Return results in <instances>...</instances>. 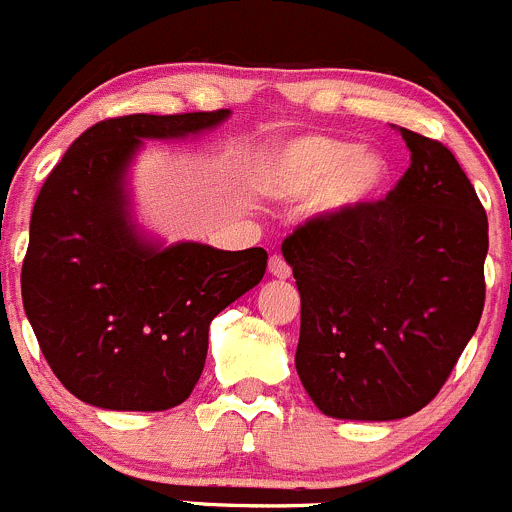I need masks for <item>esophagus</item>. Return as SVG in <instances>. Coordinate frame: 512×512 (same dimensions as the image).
<instances>
[{
    "label": "esophagus",
    "mask_w": 512,
    "mask_h": 512,
    "mask_svg": "<svg viewBox=\"0 0 512 512\" xmlns=\"http://www.w3.org/2000/svg\"><path fill=\"white\" fill-rule=\"evenodd\" d=\"M290 272H293V270H290V265L285 262L283 255H272L270 257V275H275V278H280V280H288Z\"/></svg>",
    "instance_id": "esophagus-1"
}]
</instances>
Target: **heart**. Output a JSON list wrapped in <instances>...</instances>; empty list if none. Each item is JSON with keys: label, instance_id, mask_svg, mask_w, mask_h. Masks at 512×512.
Here are the masks:
<instances>
[{"label": "heart", "instance_id": "heart-1", "mask_svg": "<svg viewBox=\"0 0 512 512\" xmlns=\"http://www.w3.org/2000/svg\"><path fill=\"white\" fill-rule=\"evenodd\" d=\"M389 181V164L374 148L328 133H308L272 146L260 164V186L275 199L315 194L321 212L348 214L374 202Z\"/></svg>", "mask_w": 512, "mask_h": 512}]
</instances>
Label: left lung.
Here are the masks:
<instances>
[{
  "mask_svg": "<svg viewBox=\"0 0 512 512\" xmlns=\"http://www.w3.org/2000/svg\"><path fill=\"white\" fill-rule=\"evenodd\" d=\"M407 174L381 202L318 214L283 242L300 290L295 369L336 419L427 407L477 331L487 214L444 143L399 128Z\"/></svg>",
  "mask_w": 512,
  "mask_h": 512,
  "instance_id": "obj_1",
  "label": "left lung"
}]
</instances>
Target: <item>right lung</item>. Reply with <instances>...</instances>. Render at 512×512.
<instances>
[{
	"label": "right lung",
	"mask_w": 512,
	"mask_h": 512,
	"mask_svg": "<svg viewBox=\"0 0 512 512\" xmlns=\"http://www.w3.org/2000/svg\"><path fill=\"white\" fill-rule=\"evenodd\" d=\"M229 111L108 118L75 138L32 209L22 303L42 356L85 404L164 412L202 376L209 323L265 275L262 247H161L133 227L126 171L141 138H186Z\"/></svg>",
	"instance_id": "obj_1"
}]
</instances>
